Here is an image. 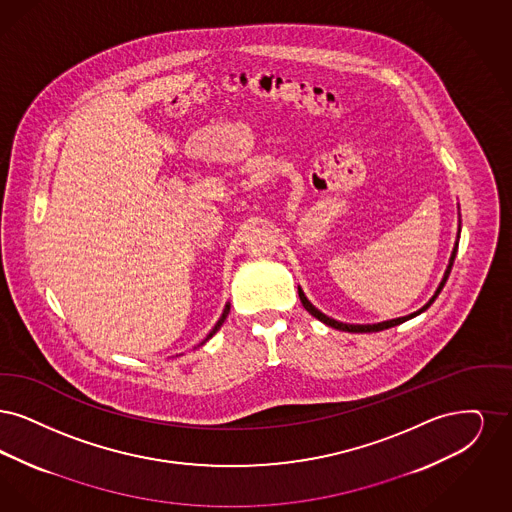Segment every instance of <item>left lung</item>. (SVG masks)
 <instances>
[{"label":"left lung","mask_w":512,"mask_h":512,"mask_svg":"<svg viewBox=\"0 0 512 512\" xmlns=\"http://www.w3.org/2000/svg\"><path fill=\"white\" fill-rule=\"evenodd\" d=\"M459 237H461V214H459V229H457V241H455V246H453V252H451V256H449V264L445 267L444 277H442V281H440V285H438V289L436 292L432 294V298L424 304L421 310H417V312L409 313V315H405V317H396V319H388V321H380V323H367V325H356V323H342V321H336L333 317H329V315H325L323 312H319L315 306H313L312 302L306 298V294H304V290L298 287V296H300V302H302V306L308 310V312L312 313L315 319H319L321 323H325V325H329V327H333V329H338V331H346V333H377V331H384V329H390V327H396V325H400V323H405V321H409V319H413V317H417V315H421V313L426 312L430 306H432V302L438 298V294L442 292L444 289L445 281H447V277H449V273H451V267H453V262H455V256H457V248H459Z\"/></svg>","instance_id":"8db88e82"}]
</instances>
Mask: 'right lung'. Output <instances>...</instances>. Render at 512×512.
<instances>
[{
  "mask_svg": "<svg viewBox=\"0 0 512 512\" xmlns=\"http://www.w3.org/2000/svg\"><path fill=\"white\" fill-rule=\"evenodd\" d=\"M229 308H231V304H229V302H227V304H225V308H223L222 315H220V319H218V323H216V325H214V329H212V331H210V333L206 334V338H204V340H202V342H200L199 346H202V344H206V342H208V340H210V338H212V336H214V334H216V333H218V331H220V327H222L223 321H225V319H227V313H229Z\"/></svg>",
  "mask_w": 512,
  "mask_h": 512,
  "instance_id": "obj_1",
  "label": "right lung"
}]
</instances>
